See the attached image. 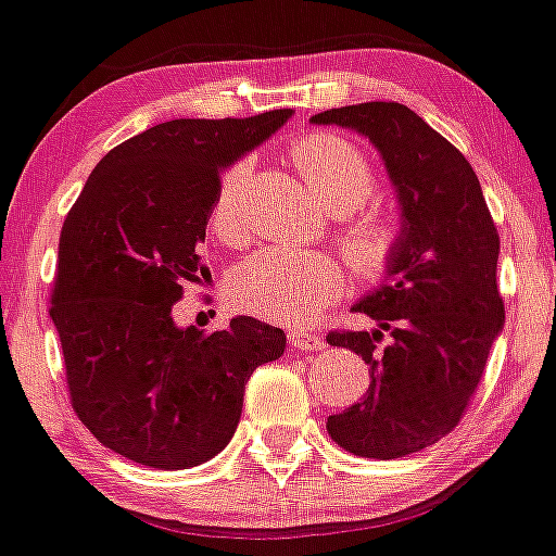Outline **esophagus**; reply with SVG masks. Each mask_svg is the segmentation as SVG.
I'll use <instances>...</instances> for the list:
<instances>
[{
	"instance_id": "34e87169",
	"label": "esophagus",
	"mask_w": 556,
	"mask_h": 556,
	"mask_svg": "<svg viewBox=\"0 0 556 556\" xmlns=\"http://www.w3.org/2000/svg\"><path fill=\"white\" fill-rule=\"evenodd\" d=\"M289 346L300 349V352H316V349H325V338H321L319 332L292 327V330H289Z\"/></svg>"
}]
</instances>
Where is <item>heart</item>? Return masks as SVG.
I'll use <instances>...</instances> for the list:
<instances>
[{"mask_svg": "<svg viewBox=\"0 0 556 556\" xmlns=\"http://www.w3.org/2000/svg\"><path fill=\"white\" fill-rule=\"evenodd\" d=\"M294 166L332 215H341L338 245L352 269L366 281H382L399 264L406 226L393 204H359L377 188L371 161L357 144L338 134H308L294 144ZM251 166L235 163L220 179L210 204V231L224 245L251 242L253 224L245 213V182ZM346 267L325 251L264 248L237 267L231 292L251 314L281 325H308L346 292Z\"/></svg>", "mask_w": 556, "mask_h": 556, "instance_id": "b5f03b06", "label": "heart"}]
</instances>
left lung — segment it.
I'll use <instances>...</instances> for the list:
<instances>
[{
  "label": "left lung",
  "instance_id": "obj_1",
  "mask_svg": "<svg viewBox=\"0 0 556 556\" xmlns=\"http://www.w3.org/2000/svg\"><path fill=\"white\" fill-rule=\"evenodd\" d=\"M311 123L352 128L377 147L406 226L399 264L354 305L377 330L327 336L371 366L366 395L327 417V433L354 456H409L458 426L505 325L500 235L467 157L406 105H343ZM384 331L391 341L379 348Z\"/></svg>",
  "mask_w": 556,
  "mask_h": 556
}]
</instances>
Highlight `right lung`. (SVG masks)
I'll use <instances>...</instances> for the list:
<instances>
[{
	"label": "right lung",
	"mask_w": 556,
	"mask_h": 556,
	"mask_svg": "<svg viewBox=\"0 0 556 556\" xmlns=\"http://www.w3.org/2000/svg\"><path fill=\"white\" fill-rule=\"evenodd\" d=\"M292 109L245 119H172L94 166L60 235L51 319L78 420L109 451L155 469L218 456L242 393L287 349L281 327L235 316L179 327L174 305L210 278L199 245L220 172L267 141Z\"/></svg>",
	"instance_id": "1"
}]
</instances>
